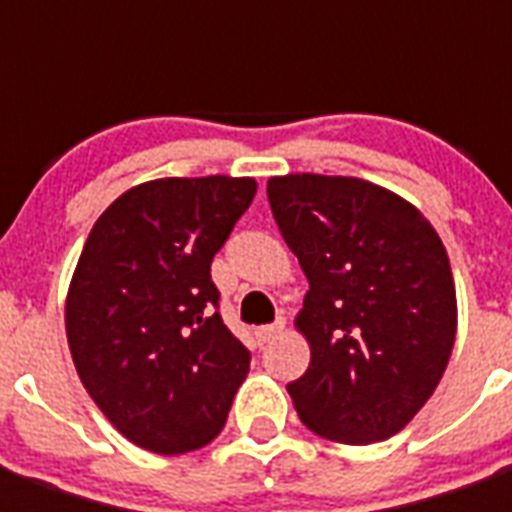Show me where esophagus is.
<instances>
[{
  "mask_svg": "<svg viewBox=\"0 0 512 512\" xmlns=\"http://www.w3.org/2000/svg\"><path fill=\"white\" fill-rule=\"evenodd\" d=\"M281 332H284V319L273 321V324H265V327H257L255 329L257 345H265V342H271L273 337L281 335Z\"/></svg>",
  "mask_w": 512,
  "mask_h": 512,
  "instance_id": "34e87169",
  "label": "esophagus"
}]
</instances>
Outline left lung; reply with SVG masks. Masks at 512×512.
I'll use <instances>...</instances> for the list:
<instances>
[{
  "label": "left lung",
  "mask_w": 512,
  "mask_h": 512,
  "mask_svg": "<svg viewBox=\"0 0 512 512\" xmlns=\"http://www.w3.org/2000/svg\"><path fill=\"white\" fill-rule=\"evenodd\" d=\"M268 201L311 284L295 319L311 364L287 385L300 420L337 444L396 436L433 396L457 335L452 265L436 228L358 177H271Z\"/></svg>",
  "instance_id": "obj_1"
}]
</instances>
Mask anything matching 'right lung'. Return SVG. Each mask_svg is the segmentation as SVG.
Returning <instances> with one entry per match:
<instances>
[{"label":"right lung","instance_id":"obj_1","mask_svg":"<svg viewBox=\"0 0 512 512\" xmlns=\"http://www.w3.org/2000/svg\"><path fill=\"white\" fill-rule=\"evenodd\" d=\"M257 193L252 177H162L92 225L66 297L79 380L140 449L183 454L223 430L249 350L220 319L209 265Z\"/></svg>","mask_w":512,"mask_h":512}]
</instances>
